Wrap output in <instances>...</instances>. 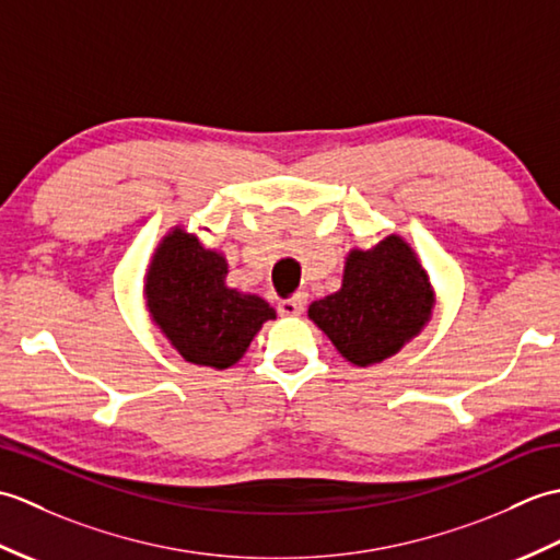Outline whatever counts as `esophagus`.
Listing matches in <instances>:
<instances>
[{"instance_id": "34e87169", "label": "esophagus", "mask_w": 560, "mask_h": 560, "mask_svg": "<svg viewBox=\"0 0 560 560\" xmlns=\"http://www.w3.org/2000/svg\"><path fill=\"white\" fill-rule=\"evenodd\" d=\"M305 303H307L305 293H295L293 299H287V301L279 303V313H281L283 317H299V315H303V311H305Z\"/></svg>"}]
</instances>
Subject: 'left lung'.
Here are the masks:
<instances>
[{"label": "left lung", "instance_id": "1", "mask_svg": "<svg viewBox=\"0 0 560 560\" xmlns=\"http://www.w3.org/2000/svg\"><path fill=\"white\" fill-rule=\"evenodd\" d=\"M435 293L409 243L387 235L371 249H351L341 289L307 307L349 363L365 368L395 355L433 315Z\"/></svg>", "mask_w": 560, "mask_h": 560}]
</instances>
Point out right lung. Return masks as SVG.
Wrapping results in <instances>:
<instances>
[{
  "instance_id": "obj_1",
  "label": "right lung",
  "mask_w": 560,
  "mask_h": 560,
  "mask_svg": "<svg viewBox=\"0 0 560 560\" xmlns=\"http://www.w3.org/2000/svg\"><path fill=\"white\" fill-rule=\"evenodd\" d=\"M229 261L180 225L163 237L144 281L153 323L187 363L223 371L243 359L273 307L225 287Z\"/></svg>"
}]
</instances>
